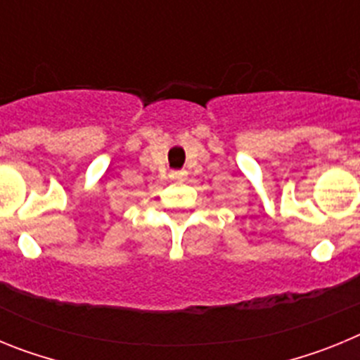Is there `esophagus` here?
Instances as JSON below:
<instances>
[{
  "label": "esophagus",
  "mask_w": 360,
  "mask_h": 360,
  "mask_svg": "<svg viewBox=\"0 0 360 360\" xmlns=\"http://www.w3.org/2000/svg\"><path fill=\"white\" fill-rule=\"evenodd\" d=\"M169 176L173 178L174 182H184L187 178V171H171Z\"/></svg>",
  "instance_id": "1"
}]
</instances>
